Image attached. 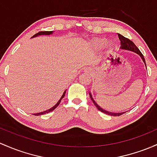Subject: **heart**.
Returning a JSON list of instances; mask_svg holds the SVG:
<instances>
[{
    "mask_svg": "<svg viewBox=\"0 0 157 157\" xmlns=\"http://www.w3.org/2000/svg\"><path fill=\"white\" fill-rule=\"evenodd\" d=\"M106 41H107V39L104 37L94 38L92 42H91V44L95 49H100V48H102L104 47L105 44H106ZM112 47H113V44H111V43L108 44V48H111Z\"/></svg>",
    "mask_w": 157,
    "mask_h": 157,
    "instance_id": "obj_1",
    "label": "heart"
}]
</instances>
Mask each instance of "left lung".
Returning a JSON list of instances; mask_svg holds the SVG:
<instances>
[{"mask_svg": "<svg viewBox=\"0 0 157 157\" xmlns=\"http://www.w3.org/2000/svg\"><path fill=\"white\" fill-rule=\"evenodd\" d=\"M118 38H119V40L121 42V47H120L121 50H125V51H132V52L137 53V54L139 55V56H140V57L142 58V59L143 60V62H144V65H145V66H146L145 59H144V56H143L142 53H141V51H139V48H138L136 46V44H134V43L132 42L131 40H130V39H127V38H126V37L123 36L121 35V34H119V33H118ZM89 96H90V98L92 99V102L94 103V104L95 105V106L97 107V109L98 110H100L101 112H102V113H105V114L109 115H113V116H119V115H123L124 113H125V112H124V113H109V112L106 111V110L103 109L102 108L100 107V106H98V105L97 104V103H96L95 101H94V100L93 99L92 95V94H91V92H89Z\"/></svg>", "mask_w": 157, "mask_h": 157, "instance_id": "1", "label": "left lung"}]
</instances>
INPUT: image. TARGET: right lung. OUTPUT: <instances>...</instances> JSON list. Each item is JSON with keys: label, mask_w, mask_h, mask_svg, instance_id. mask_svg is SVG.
Returning <instances> with one entry per match:
<instances>
[{"label": "right lung", "mask_w": 157, "mask_h": 157, "mask_svg": "<svg viewBox=\"0 0 157 157\" xmlns=\"http://www.w3.org/2000/svg\"><path fill=\"white\" fill-rule=\"evenodd\" d=\"M53 31H42V32H39L38 33L35 34V35L33 36L32 38H34V37H36V36H43V35H45V36H49V35H51V34H53ZM65 92H66V91H65L64 92H63V95H62V97L60 98V99L59 100V101H58L57 103H56V104L54 105V106H53L52 108H51V109L46 110V111H44V112H42V113H36V114H34L35 115H44V114H46V113H50V112L53 111V110H54L56 109V107H57L58 106H59V104H60V102H61L62 99H63V98L65 97Z\"/></svg>", "instance_id": "add662e5"}]
</instances>
